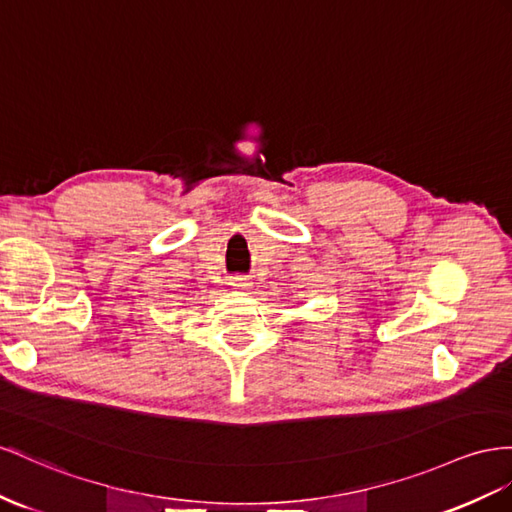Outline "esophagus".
Returning <instances> with one entry per match:
<instances>
[{"mask_svg":"<svg viewBox=\"0 0 512 512\" xmlns=\"http://www.w3.org/2000/svg\"><path fill=\"white\" fill-rule=\"evenodd\" d=\"M229 285L238 287V290H244V287H248L251 283H248V277H244V274H233V277H229Z\"/></svg>","mask_w":512,"mask_h":512,"instance_id":"esophagus-1","label":"esophagus"}]
</instances>
